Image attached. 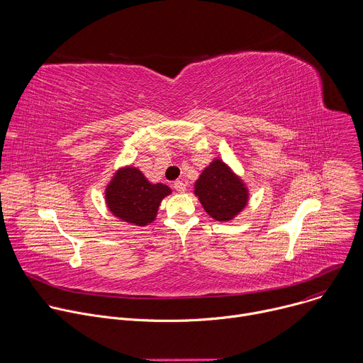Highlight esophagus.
I'll list each match as a JSON object with an SVG mask.
<instances>
[{
    "label": "esophagus",
    "instance_id": "esophagus-1",
    "mask_svg": "<svg viewBox=\"0 0 363 363\" xmlns=\"http://www.w3.org/2000/svg\"><path fill=\"white\" fill-rule=\"evenodd\" d=\"M174 189L178 191V192H181V194H184V192L186 191V185H185L184 181H175V182H174Z\"/></svg>",
    "mask_w": 363,
    "mask_h": 363
}]
</instances>
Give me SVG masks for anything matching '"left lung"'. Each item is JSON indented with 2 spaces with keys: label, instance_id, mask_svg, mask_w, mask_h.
<instances>
[{
  "label": "left lung",
  "instance_id": "obj_1",
  "mask_svg": "<svg viewBox=\"0 0 363 363\" xmlns=\"http://www.w3.org/2000/svg\"><path fill=\"white\" fill-rule=\"evenodd\" d=\"M202 208L216 221L234 220L248 203L250 191L244 179L220 158L205 167L194 184Z\"/></svg>",
  "mask_w": 363,
  "mask_h": 363
}]
</instances>
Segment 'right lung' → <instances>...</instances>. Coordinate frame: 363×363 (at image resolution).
Instances as JSON below:
<instances>
[{"instance_id":"obj_1","label":"right lung","mask_w":363,"mask_h":363,"mask_svg":"<svg viewBox=\"0 0 363 363\" xmlns=\"http://www.w3.org/2000/svg\"><path fill=\"white\" fill-rule=\"evenodd\" d=\"M171 192L168 185L150 182L139 168L125 165L116 169L106 185L105 202L118 220L146 227L157 218L162 199Z\"/></svg>"}]
</instances>
